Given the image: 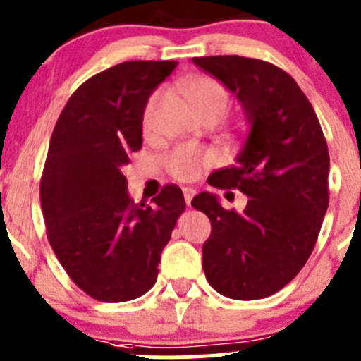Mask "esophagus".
I'll return each instance as SVG.
<instances>
[{
    "label": "esophagus",
    "mask_w": 361,
    "mask_h": 361,
    "mask_svg": "<svg viewBox=\"0 0 361 361\" xmlns=\"http://www.w3.org/2000/svg\"><path fill=\"white\" fill-rule=\"evenodd\" d=\"M194 195H195V190H194V188H192V187H185V188H183V197H185V202L190 204L192 199H194Z\"/></svg>",
    "instance_id": "obj_1"
}]
</instances>
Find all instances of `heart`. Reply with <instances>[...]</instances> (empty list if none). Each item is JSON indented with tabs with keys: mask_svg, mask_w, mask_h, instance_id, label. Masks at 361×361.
<instances>
[{
	"mask_svg": "<svg viewBox=\"0 0 361 361\" xmlns=\"http://www.w3.org/2000/svg\"><path fill=\"white\" fill-rule=\"evenodd\" d=\"M181 89H183L185 97L197 111L199 118L207 115H216L221 118L227 115L228 108H231V94L220 82L209 78V76H194V78L185 80ZM155 103H157V96L152 97L145 108V127L150 126ZM213 162L214 155L209 152L194 147V145H180L166 157V169L176 180L192 181Z\"/></svg>",
	"mask_w": 361,
	"mask_h": 361,
	"instance_id": "obj_1",
	"label": "heart"
}]
</instances>
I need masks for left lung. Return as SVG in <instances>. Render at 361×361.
Segmentation results:
<instances>
[{
	"label": "left lung",
	"mask_w": 361,
	"mask_h": 361,
	"mask_svg": "<svg viewBox=\"0 0 361 361\" xmlns=\"http://www.w3.org/2000/svg\"><path fill=\"white\" fill-rule=\"evenodd\" d=\"M239 99L250 133L231 167L207 183L248 195L245 211L224 209L201 192L192 206L207 214L202 245L207 283L235 300L279 292L300 272L329 207V147L311 103L281 68L239 56L194 57Z\"/></svg>",
	"instance_id": "1"
}]
</instances>
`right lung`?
Wrapping results in <instances>:
<instances>
[{
	"label": "right lung",
	"instance_id": "1",
	"mask_svg": "<svg viewBox=\"0 0 361 361\" xmlns=\"http://www.w3.org/2000/svg\"><path fill=\"white\" fill-rule=\"evenodd\" d=\"M176 66L127 61L104 69L73 92L54 127L39 183L47 235L69 278L96 300H133L155 285L185 209L176 185L154 206L134 204L122 174L143 143L148 97Z\"/></svg>",
	"mask_w": 361,
	"mask_h": 361
}]
</instances>
